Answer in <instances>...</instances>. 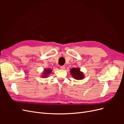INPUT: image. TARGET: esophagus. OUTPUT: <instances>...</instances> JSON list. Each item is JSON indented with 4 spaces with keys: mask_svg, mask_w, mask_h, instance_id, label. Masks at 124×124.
<instances>
[{
    "mask_svg": "<svg viewBox=\"0 0 124 124\" xmlns=\"http://www.w3.org/2000/svg\"><path fill=\"white\" fill-rule=\"evenodd\" d=\"M65 68V66H62L60 67V68H61V69H64Z\"/></svg>",
    "mask_w": 124,
    "mask_h": 124,
    "instance_id": "obj_1",
    "label": "esophagus"
}]
</instances>
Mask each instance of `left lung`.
Returning a JSON list of instances; mask_svg holds the SVG:
<instances>
[{
    "mask_svg": "<svg viewBox=\"0 0 124 124\" xmlns=\"http://www.w3.org/2000/svg\"><path fill=\"white\" fill-rule=\"evenodd\" d=\"M70 73L71 76L77 80H82L84 78V75L83 72H81L80 69L78 68H73L70 70Z\"/></svg>",
    "mask_w": 124,
    "mask_h": 124,
    "instance_id": "obj_1",
    "label": "left lung"
}]
</instances>
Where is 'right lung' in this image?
<instances>
[{
	"instance_id": "1",
	"label": "right lung",
	"mask_w": 124,
	"mask_h": 124,
	"mask_svg": "<svg viewBox=\"0 0 124 124\" xmlns=\"http://www.w3.org/2000/svg\"><path fill=\"white\" fill-rule=\"evenodd\" d=\"M52 71V69H45L44 70V71H43L42 74L41 75V76H41V77H42L43 78L47 77L50 74V73H51Z\"/></svg>"
}]
</instances>
